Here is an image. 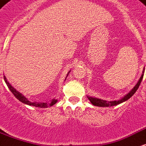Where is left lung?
<instances>
[{"mask_svg":"<svg viewBox=\"0 0 146 146\" xmlns=\"http://www.w3.org/2000/svg\"><path fill=\"white\" fill-rule=\"evenodd\" d=\"M144 73V71H143ZM143 76L144 74L142 73V76L139 79V82L137 83V84L133 87V89L131 90L130 92L127 94L125 95V97H123L122 98H121L119 100H113V101H108V100H101V99H99V98H92V97H89L87 96V98L89 99V100L91 102L92 104H94V106H98V107H111V106H115V105H117L119 104H121L122 102H125L127 100H128L131 97H132V95L136 92V90L139 88V85L141 84L142 82V80L143 78Z\"/></svg>","mask_w":146,"mask_h":146,"instance_id":"8db88e82","label":"left lung"}]
</instances>
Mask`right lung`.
<instances>
[{
	"label": "right lung",
	"instance_id": "obj_1",
	"mask_svg": "<svg viewBox=\"0 0 146 146\" xmlns=\"http://www.w3.org/2000/svg\"><path fill=\"white\" fill-rule=\"evenodd\" d=\"M69 73H70V72H69ZM4 81H5V83H6V84H7V87L9 88V90L11 91V93H12L13 94L15 95V97L18 100H20L21 102L25 104L31 105V106L37 107V108H48V107L52 106V105H54V104L57 102V99H52L50 102H46V103H42V102H32V101H29L25 96H23V94H21V93L18 92L17 90L15 89V88L9 84V82H7V79H6L5 76H4Z\"/></svg>",
	"mask_w": 146,
	"mask_h": 146
}]
</instances>
